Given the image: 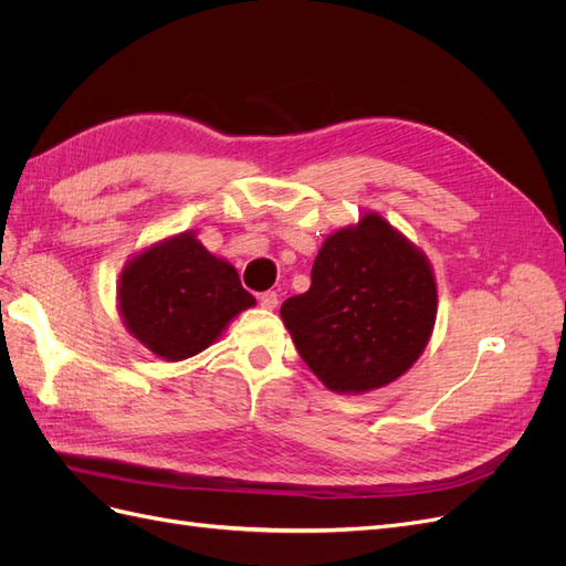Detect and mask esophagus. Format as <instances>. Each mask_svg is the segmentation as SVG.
Masks as SVG:
<instances>
[{"label": "esophagus", "instance_id": "obj_1", "mask_svg": "<svg viewBox=\"0 0 566 566\" xmlns=\"http://www.w3.org/2000/svg\"><path fill=\"white\" fill-rule=\"evenodd\" d=\"M260 304L264 306V310H276V306H279V295L273 293V290H269V293L260 295Z\"/></svg>", "mask_w": 566, "mask_h": 566}]
</instances>
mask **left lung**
<instances>
[{"label":"left lung","instance_id":"1","mask_svg":"<svg viewBox=\"0 0 566 566\" xmlns=\"http://www.w3.org/2000/svg\"><path fill=\"white\" fill-rule=\"evenodd\" d=\"M281 318L304 364L337 394L380 389L413 366L432 337L437 281L424 252L378 212L325 238L312 287Z\"/></svg>","mask_w":566,"mask_h":566}]
</instances>
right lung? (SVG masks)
<instances>
[{
  "mask_svg": "<svg viewBox=\"0 0 566 566\" xmlns=\"http://www.w3.org/2000/svg\"><path fill=\"white\" fill-rule=\"evenodd\" d=\"M254 304L235 266L212 254L193 231L132 254L117 283L125 328L163 361H184L208 349Z\"/></svg>",
  "mask_w": 566,
  "mask_h": 566,
  "instance_id": "obj_1",
  "label": "right lung"
}]
</instances>
